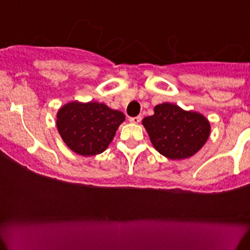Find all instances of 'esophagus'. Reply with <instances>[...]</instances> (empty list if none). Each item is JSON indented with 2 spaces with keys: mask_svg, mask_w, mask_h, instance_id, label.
Returning <instances> with one entry per match:
<instances>
[{
  "mask_svg": "<svg viewBox=\"0 0 250 250\" xmlns=\"http://www.w3.org/2000/svg\"><path fill=\"white\" fill-rule=\"evenodd\" d=\"M142 120V116H134V118H129V121H130L131 123H140Z\"/></svg>",
  "mask_w": 250,
  "mask_h": 250,
  "instance_id": "esophagus-1",
  "label": "esophagus"
}]
</instances>
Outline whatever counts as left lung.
I'll use <instances>...</instances> for the list:
<instances>
[{
    "mask_svg": "<svg viewBox=\"0 0 250 250\" xmlns=\"http://www.w3.org/2000/svg\"><path fill=\"white\" fill-rule=\"evenodd\" d=\"M142 123L154 148L168 159L194 156L210 135V123L203 115L169 103L157 105L154 114L144 118Z\"/></svg>",
    "mask_w": 250,
    "mask_h": 250,
    "instance_id": "1",
    "label": "left lung"
}]
</instances>
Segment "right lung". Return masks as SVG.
<instances>
[{
	"label": "right lung",
	"mask_w": 250,
	"mask_h": 250,
	"mask_svg": "<svg viewBox=\"0 0 250 250\" xmlns=\"http://www.w3.org/2000/svg\"><path fill=\"white\" fill-rule=\"evenodd\" d=\"M123 121L122 112L105 104L74 102L60 108L56 125L68 147L86 157L104 152Z\"/></svg>",
	"instance_id": "right-lung-1"
}]
</instances>
